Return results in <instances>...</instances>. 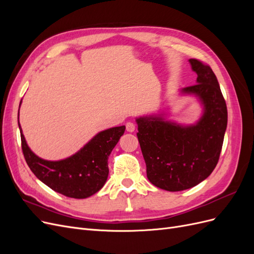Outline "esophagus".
Returning a JSON list of instances; mask_svg holds the SVG:
<instances>
[{"label":"esophagus","instance_id":"1","mask_svg":"<svg viewBox=\"0 0 254 254\" xmlns=\"http://www.w3.org/2000/svg\"><path fill=\"white\" fill-rule=\"evenodd\" d=\"M126 130L128 132H133L135 130V125L132 122H127L126 123Z\"/></svg>","mask_w":254,"mask_h":254}]
</instances>
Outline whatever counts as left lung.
<instances>
[{"mask_svg":"<svg viewBox=\"0 0 254 254\" xmlns=\"http://www.w3.org/2000/svg\"><path fill=\"white\" fill-rule=\"evenodd\" d=\"M197 83L182 89L203 105L195 125L183 126L162 115L136 119L137 139L146 163L148 180L162 190L179 191L206 179L219 160L227 129V105L210 65L190 59Z\"/></svg>","mask_w":254,"mask_h":254,"instance_id":"1","label":"left lung"}]
</instances>
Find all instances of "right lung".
<instances>
[{
  "label": "right lung",
  "instance_id": "obj_1",
  "mask_svg": "<svg viewBox=\"0 0 254 254\" xmlns=\"http://www.w3.org/2000/svg\"><path fill=\"white\" fill-rule=\"evenodd\" d=\"M19 128L22 151L30 171L53 190L76 199L88 198L104 187L109 174L108 157L125 132V126L104 130L75 155L60 161H48L29 149L20 123Z\"/></svg>",
  "mask_w": 254,
  "mask_h": 254
}]
</instances>
